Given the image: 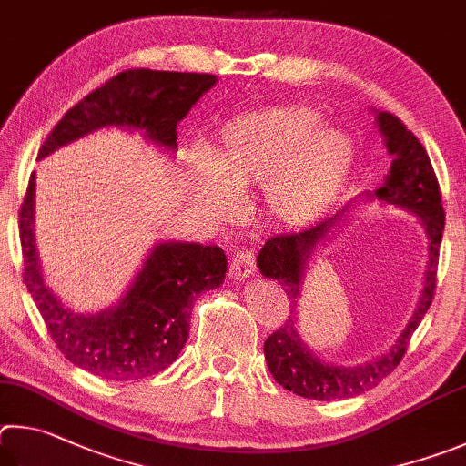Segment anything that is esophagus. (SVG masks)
I'll return each instance as SVG.
<instances>
[{"mask_svg":"<svg viewBox=\"0 0 466 466\" xmlns=\"http://www.w3.org/2000/svg\"><path fill=\"white\" fill-rule=\"evenodd\" d=\"M233 279H249L256 272V256L251 249H238L228 264Z\"/></svg>","mask_w":466,"mask_h":466,"instance_id":"esophagus-1","label":"esophagus"}]
</instances>
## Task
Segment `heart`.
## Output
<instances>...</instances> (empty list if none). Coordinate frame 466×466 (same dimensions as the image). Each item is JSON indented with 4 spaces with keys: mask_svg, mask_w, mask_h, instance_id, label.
<instances>
[{
    "mask_svg": "<svg viewBox=\"0 0 466 466\" xmlns=\"http://www.w3.org/2000/svg\"><path fill=\"white\" fill-rule=\"evenodd\" d=\"M319 122L307 106H276L228 120L208 149L210 167H196L202 194L223 202L218 178L231 187L262 184L259 200L272 223H315L336 204L354 163L350 137Z\"/></svg>",
    "mask_w": 466,
    "mask_h": 466,
    "instance_id": "b5f03b06",
    "label": "heart"
}]
</instances>
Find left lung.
Instances as JSON below:
<instances>
[{"label":"left lung","mask_w":466,"mask_h":466,"mask_svg":"<svg viewBox=\"0 0 466 466\" xmlns=\"http://www.w3.org/2000/svg\"><path fill=\"white\" fill-rule=\"evenodd\" d=\"M377 120L379 130L385 135L387 149L395 157L387 182L377 190L379 200L397 204V207L413 212L423 223V228H426L430 251L426 284H423L418 309H415L411 321L407 323L397 344L374 362L354 366V369H344V366H333L315 358L297 336L295 313L292 311H295V303L300 292L299 289L300 280H303L307 259L311 258V251L328 238L331 228H336L341 215L325 218L319 225L303 228L299 233L274 235V238L266 241V246L258 254L259 272L266 279L279 280L292 303V317H289V321L270 333L264 341L268 369H270L279 385L300 397L315 399V401H331V399L360 395L389 377L397 369L399 362L403 360L413 331L418 329L423 315L428 313L431 300H434L440 243H442L444 231L442 194H440L436 171L431 167L426 147L420 143V138L395 114L379 112Z\"/></svg>","instance_id":"obj_1"}]
</instances>
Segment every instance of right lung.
I'll list each match as a JSON object with an SVG mask.
<instances>
[{
	"mask_svg": "<svg viewBox=\"0 0 466 466\" xmlns=\"http://www.w3.org/2000/svg\"><path fill=\"white\" fill-rule=\"evenodd\" d=\"M217 84L210 73L128 69L77 102L48 133L38 157L102 127H128L176 149L177 122ZM24 282L55 346L79 369L110 380L153 377L186 346L196 297L223 284L225 251L200 243H159L120 303L73 313L45 287L35 248V176L20 207Z\"/></svg>",
	"mask_w": 466,
	"mask_h": 466,
	"instance_id": "add662e5",
	"label": "right lung"
}]
</instances>
